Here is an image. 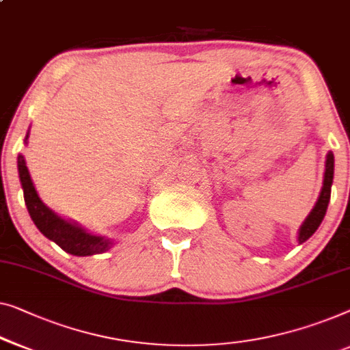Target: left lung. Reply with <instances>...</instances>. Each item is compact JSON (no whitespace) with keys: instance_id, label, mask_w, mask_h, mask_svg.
Returning <instances> with one entry per match:
<instances>
[{"instance_id":"8db88e82","label":"left lung","mask_w":350,"mask_h":350,"mask_svg":"<svg viewBox=\"0 0 350 350\" xmlns=\"http://www.w3.org/2000/svg\"><path fill=\"white\" fill-rule=\"evenodd\" d=\"M333 174H335V156H333L332 151H328L325 158V172H323V181H322V189L319 192L316 205L312 206L310 215L306 216V219L303 221V224L298 229V237L297 241L305 243L308 238H310L314 232L319 229L321 222L323 221V216H325L328 202H330V194H332V185H333Z\"/></svg>"}]
</instances>
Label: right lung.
<instances>
[{
    "label": "right lung",
    "instance_id": "obj_1",
    "mask_svg": "<svg viewBox=\"0 0 350 350\" xmlns=\"http://www.w3.org/2000/svg\"><path fill=\"white\" fill-rule=\"evenodd\" d=\"M29 129L27 135H25L23 144H28ZM17 167H18V178L22 183L25 205H27L29 216L34 224H36L40 234L47 237L49 240L57 243V245L64 250L66 252L72 256L85 257L93 254H103V252L109 251L113 246L112 238L91 234L87 229H83L79 222L66 219V217L59 216L52 208L40 200L36 187L29 175L27 161H25L23 154H18L17 158Z\"/></svg>",
    "mask_w": 350,
    "mask_h": 350
}]
</instances>
